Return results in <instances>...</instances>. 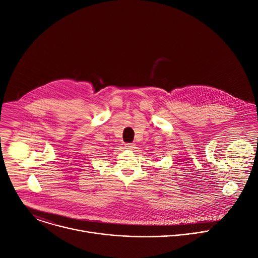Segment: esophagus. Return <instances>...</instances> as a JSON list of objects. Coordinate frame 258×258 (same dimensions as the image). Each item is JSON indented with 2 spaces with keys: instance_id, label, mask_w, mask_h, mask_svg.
I'll return each mask as SVG.
<instances>
[{
  "instance_id": "34e87169",
  "label": "esophagus",
  "mask_w": 258,
  "mask_h": 258,
  "mask_svg": "<svg viewBox=\"0 0 258 258\" xmlns=\"http://www.w3.org/2000/svg\"><path fill=\"white\" fill-rule=\"evenodd\" d=\"M125 148H126V149H129V150H133V149L136 148V147H135V144H134V143H126V144H125Z\"/></svg>"
}]
</instances>
